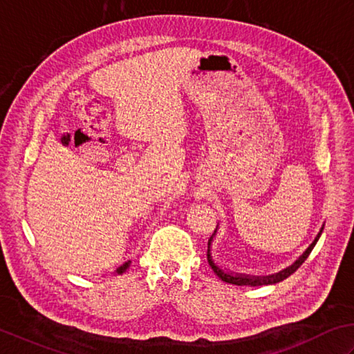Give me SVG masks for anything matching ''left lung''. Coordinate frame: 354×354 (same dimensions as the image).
<instances>
[{"instance_id": "1", "label": "left lung", "mask_w": 354, "mask_h": 354, "mask_svg": "<svg viewBox=\"0 0 354 354\" xmlns=\"http://www.w3.org/2000/svg\"><path fill=\"white\" fill-rule=\"evenodd\" d=\"M322 229L324 227H321V230H319V234L316 235V238H315V241L310 244L308 246V249L304 252V254H302L297 261H295L292 266H288V268H286L284 270H281V272H278V273H275V275H269V277H250V275H240V273H232V272H226V270H223L221 268H218L217 264L214 263V259H212V257H211V243H212V240H214V235H215V232H217V229L214 230V235L209 238V241H207V263H209V266H211L212 268V270H214V273L215 275H217L221 281H225V283H229V284H235V286H268V284H275V283H279V281H283V279H286L287 277H290L292 273L297 270L299 266L306 261L307 259V257L310 255V252H312V249L315 248V244H316V241L319 240V236H321V234H322Z\"/></svg>"}]
</instances>
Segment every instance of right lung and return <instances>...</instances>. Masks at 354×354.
Instances as JSON below:
<instances>
[{"mask_svg": "<svg viewBox=\"0 0 354 354\" xmlns=\"http://www.w3.org/2000/svg\"><path fill=\"white\" fill-rule=\"evenodd\" d=\"M129 264H131V261H127V263L122 264L120 268H118V269H116V273H118V275H122V273H124V272L129 268Z\"/></svg>", "mask_w": 354, "mask_h": 354, "instance_id": "right-lung-1", "label": "right lung"}]
</instances>
